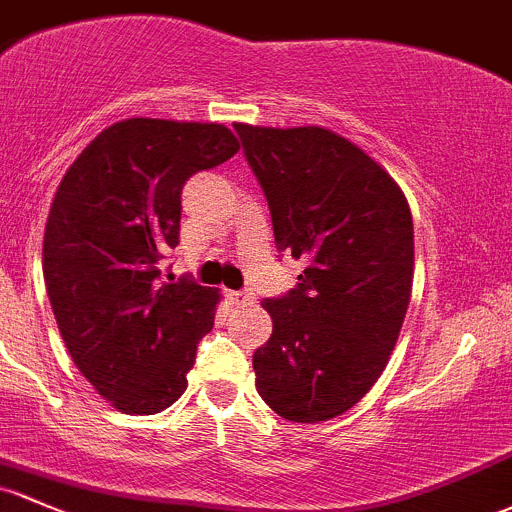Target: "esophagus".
<instances>
[{"label": "esophagus", "mask_w": 512, "mask_h": 512, "mask_svg": "<svg viewBox=\"0 0 512 512\" xmlns=\"http://www.w3.org/2000/svg\"><path fill=\"white\" fill-rule=\"evenodd\" d=\"M229 298V305H236V307H246L254 302V293H249V290H232V293H227Z\"/></svg>", "instance_id": "obj_1"}]
</instances>
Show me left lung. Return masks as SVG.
Returning a JSON list of instances; mask_svg holds the SVG:
<instances>
[{
    "label": "left lung",
    "mask_w": 512,
    "mask_h": 512,
    "mask_svg": "<svg viewBox=\"0 0 512 512\" xmlns=\"http://www.w3.org/2000/svg\"><path fill=\"white\" fill-rule=\"evenodd\" d=\"M266 192L280 251L300 283L263 300L273 334L254 354L256 390L290 422L354 408L386 368L412 293V214L386 168L322 126L234 124Z\"/></svg>",
    "instance_id": "8db88e82"
}]
</instances>
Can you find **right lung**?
<instances>
[{"instance_id":"right-lung-1","label":"right lung","mask_w":512,"mask_h":512,"mask_svg":"<svg viewBox=\"0 0 512 512\" xmlns=\"http://www.w3.org/2000/svg\"><path fill=\"white\" fill-rule=\"evenodd\" d=\"M236 151L224 124L134 117L97 134L60 180L43 280L75 366L119 412L153 415L188 388L219 290L163 280V256L178 246L185 180Z\"/></svg>"}]
</instances>
